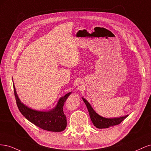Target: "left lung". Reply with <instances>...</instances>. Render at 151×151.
<instances>
[{"label": "left lung", "mask_w": 151, "mask_h": 151, "mask_svg": "<svg viewBox=\"0 0 151 151\" xmlns=\"http://www.w3.org/2000/svg\"><path fill=\"white\" fill-rule=\"evenodd\" d=\"M82 99L84 101L85 104L86 105V107L88 109L92 123H93L95 127L98 129L109 128L111 127V126H115L116 125H119L128 116V115H126L124 116H122V117H120V118H115H115L114 119L104 118L95 112V111L93 110V109H92L90 104L85 99L82 98Z\"/></svg>", "instance_id": "left-lung-1"}]
</instances>
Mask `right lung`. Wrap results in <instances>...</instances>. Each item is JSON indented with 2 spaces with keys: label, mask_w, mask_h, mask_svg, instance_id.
Wrapping results in <instances>:
<instances>
[{
  "label": "right lung",
  "mask_w": 151,
  "mask_h": 151,
  "mask_svg": "<svg viewBox=\"0 0 151 151\" xmlns=\"http://www.w3.org/2000/svg\"><path fill=\"white\" fill-rule=\"evenodd\" d=\"M13 86L17 107L29 121L38 127L51 132H61L66 129V117L63 112V106L71 93L61 97L54 109L49 111H40L32 110L22 104Z\"/></svg>",
  "instance_id": "obj_1"
}]
</instances>
